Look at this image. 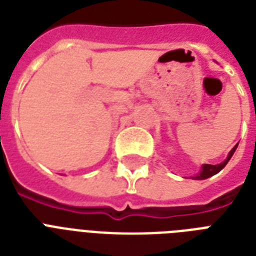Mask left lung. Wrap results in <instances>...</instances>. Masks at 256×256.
<instances>
[{
	"instance_id": "8db88e82",
	"label": "left lung",
	"mask_w": 256,
	"mask_h": 256,
	"mask_svg": "<svg viewBox=\"0 0 256 256\" xmlns=\"http://www.w3.org/2000/svg\"><path fill=\"white\" fill-rule=\"evenodd\" d=\"M236 148H238V144L232 148V150H231L230 154H228V156H227V160H224V162H222V164H203L200 172L195 175V176H192V178H194V179H206V178H210V176H212V175H215L216 172H219V171L222 170V168L226 166L227 162L230 160V158L232 156V154L235 152Z\"/></svg>"
}]
</instances>
